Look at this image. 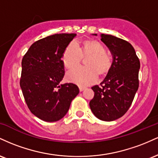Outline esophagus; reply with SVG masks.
<instances>
[{
	"label": "esophagus",
	"instance_id": "1",
	"mask_svg": "<svg viewBox=\"0 0 158 158\" xmlns=\"http://www.w3.org/2000/svg\"><path fill=\"white\" fill-rule=\"evenodd\" d=\"M79 90H80V91H83V90H84L85 89V87H81V86L79 87Z\"/></svg>",
	"mask_w": 158,
	"mask_h": 158
}]
</instances>
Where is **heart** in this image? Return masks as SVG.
<instances>
[{
  "instance_id": "heart-1",
  "label": "heart",
  "mask_w": 158,
  "mask_h": 158,
  "mask_svg": "<svg viewBox=\"0 0 158 158\" xmlns=\"http://www.w3.org/2000/svg\"><path fill=\"white\" fill-rule=\"evenodd\" d=\"M82 58L87 67H79L67 73V79L81 86L93 84L97 80L98 74L105 75L111 67V59L106 49L97 41H85L81 45L75 41L70 43L62 55V62L67 69L77 67Z\"/></svg>"
}]
</instances>
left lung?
Instances as JSON below:
<instances>
[{"instance_id": "1", "label": "left lung", "mask_w": 158, "mask_h": 158, "mask_svg": "<svg viewBox=\"0 0 158 158\" xmlns=\"http://www.w3.org/2000/svg\"><path fill=\"white\" fill-rule=\"evenodd\" d=\"M100 36L111 52L113 61L100 85L91 88L94 97L89 106L98 119L110 122L123 117L131 106L139 87L140 63L128 41L111 35Z\"/></svg>"}]
</instances>
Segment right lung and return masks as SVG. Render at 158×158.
<instances>
[{"mask_svg": "<svg viewBox=\"0 0 158 158\" xmlns=\"http://www.w3.org/2000/svg\"><path fill=\"white\" fill-rule=\"evenodd\" d=\"M76 35L54 34L40 39L23 57L20 86L23 97L30 111L46 122L63 118L79 93L73 83L60 84L64 76L63 52Z\"/></svg>", "mask_w": 158, "mask_h": 158, "instance_id": "add662e5", "label": "right lung"}]
</instances>
